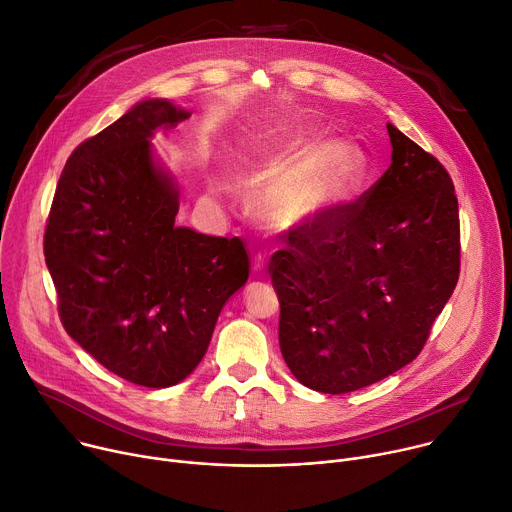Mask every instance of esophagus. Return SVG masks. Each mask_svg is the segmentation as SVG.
I'll list each match as a JSON object with an SVG mask.
<instances>
[{
	"label": "esophagus",
	"mask_w": 512,
	"mask_h": 512,
	"mask_svg": "<svg viewBox=\"0 0 512 512\" xmlns=\"http://www.w3.org/2000/svg\"><path fill=\"white\" fill-rule=\"evenodd\" d=\"M253 271H255L257 275H261V273L265 271V257H261V255L255 257V261H253Z\"/></svg>",
	"instance_id": "34e87169"
}]
</instances>
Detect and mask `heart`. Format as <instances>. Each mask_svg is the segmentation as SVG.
<instances>
[{
    "mask_svg": "<svg viewBox=\"0 0 512 512\" xmlns=\"http://www.w3.org/2000/svg\"><path fill=\"white\" fill-rule=\"evenodd\" d=\"M312 128L269 132L243 161V177L257 194L259 216L286 230L312 228L361 190L365 157L357 145L333 138L314 145Z\"/></svg>",
    "mask_w": 512,
    "mask_h": 512,
    "instance_id": "heart-1",
    "label": "heart"
}]
</instances>
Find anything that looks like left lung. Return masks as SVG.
Returning a JSON list of instances; mask_svg holds the SVG:
<instances>
[{
	"instance_id": "left-lung-1",
	"label": "left lung",
	"mask_w": 512,
	"mask_h": 512,
	"mask_svg": "<svg viewBox=\"0 0 512 512\" xmlns=\"http://www.w3.org/2000/svg\"><path fill=\"white\" fill-rule=\"evenodd\" d=\"M392 163L353 204L290 230L273 253L280 349L300 384L347 394L408 365L459 277V210L445 167L388 124Z\"/></svg>"
}]
</instances>
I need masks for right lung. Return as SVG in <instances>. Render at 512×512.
Instances as JSON below:
<instances>
[{
    "label": "right lung",
    "instance_id": "obj_1",
    "mask_svg": "<svg viewBox=\"0 0 512 512\" xmlns=\"http://www.w3.org/2000/svg\"><path fill=\"white\" fill-rule=\"evenodd\" d=\"M192 114L145 100L69 157L44 230L65 331L112 374L145 388L188 378L226 300L249 277L239 237L177 226L179 192L151 136Z\"/></svg>",
    "mask_w": 512,
    "mask_h": 512
}]
</instances>
